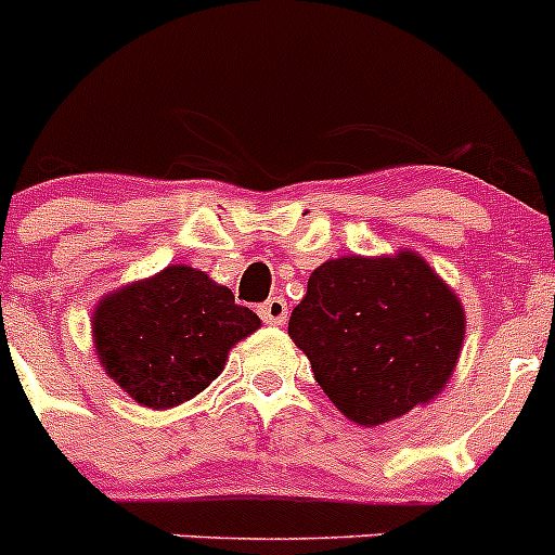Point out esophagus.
Listing matches in <instances>:
<instances>
[{"instance_id":"obj_1","label":"esophagus","mask_w":555,"mask_h":555,"mask_svg":"<svg viewBox=\"0 0 555 555\" xmlns=\"http://www.w3.org/2000/svg\"><path fill=\"white\" fill-rule=\"evenodd\" d=\"M287 300L282 298V295H276V298H268L266 304L260 306V317L262 322H268V325H284L287 322Z\"/></svg>"}]
</instances>
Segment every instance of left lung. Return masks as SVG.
<instances>
[{"label":"left lung","instance_id":"left-lung-1","mask_svg":"<svg viewBox=\"0 0 555 555\" xmlns=\"http://www.w3.org/2000/svg\"><path fill=\"white\" fill-rule=\"evenodd\" d=\"M333 406L358 426H382L448 387L466 333L455 289L417 251L325 260L289 317Z\"/></svg>","mask_w":555,"mask_h":555}]
</instances>
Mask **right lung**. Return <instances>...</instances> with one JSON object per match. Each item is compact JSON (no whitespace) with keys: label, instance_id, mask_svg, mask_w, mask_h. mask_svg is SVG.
Returning <instances> with one entry per match:
<instances>
[{"label":"right lung","instance_id":"add662e5","mask_svg":"<svg viewBox=\"0 0 555 555\" xmlns=\"http://www.w3.org/2000/svg\"><path fill=\"white\" fill-rule=\"evenodd\" d=\"M260 317L206 271L168 266L111 289L91 311V341L105 374L149 409H173L206 390L228 352Z\"/></svg>","mask_w":555,"mask_h":555}]
</instances>
